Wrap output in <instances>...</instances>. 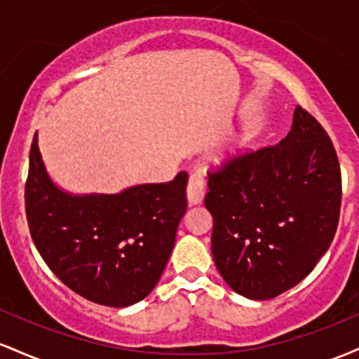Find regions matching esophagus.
Segmentation results:
<instances>
[{
	"mask_svg": "<svg viewBox=\"0 0 359 359\" xmlns=\"http://www.w3.org/2000/svg\"><path fill=\"white\" fill-rule=\"evenodd\" d=\"M205 194V180L201 172L191 174L187 184V199L191 204H201Z\"/></svg>",
	"mask_w": 359,
	"mask_h": 359,
	"instance_id": "1",
	"label": "esophagus"
}]
</instances>
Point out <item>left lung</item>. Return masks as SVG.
<instances>
[{"instance_id": "obj_1", "label": "left lung", "mask_w": 359, "mask_h": 359, "mask_svg": "<svg viewBox=\"0 0 359 359\" xmlns=\"http://www.w3.org/2000/svg\"><path fill=\"white\" fill-rule=\"evenodd\" d=\"M212 258L224 282L253 300L297 285L331 246L339 222L341 168L320 123L297 106L278 145L209 172Z\"/></svg>"}]
</instances>
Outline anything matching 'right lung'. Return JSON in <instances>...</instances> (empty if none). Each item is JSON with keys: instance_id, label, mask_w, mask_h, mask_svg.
Returning <instances> with one entry per match:
<instances>
[{"instance_id": "1", "label": "right lung", "mask_w": 359, "mask_h": 359, "mask_svg": "<svg viewBox=\"0 0 359 359\" xmlns=\"http://www.w3.org/2000/svg\"><path fill=\"white\" fill-rule=\"evenodd\" d=\"M187 172L163 184L119 194L57 187L45 170L36 135L30 148L25 209L36 250L55 277L90 302L128 307L162 277L187 209Z\"/></svg>"}]
</instances>
